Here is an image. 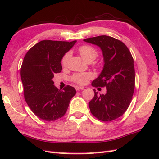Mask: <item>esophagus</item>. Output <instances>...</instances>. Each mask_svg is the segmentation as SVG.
<instances>
[{
	"instance_id": "1",
	"label": "esophagus",
	"mask_w": 159,
	"mask_h": 159,
	"mask_svg": "<svg viewBox=\"0 0 159 159\" xmlns=\"http://www.w3.org/2000/svg\"><path fill=\"white\" fill-rule=\"evenodd\" d=\"M75 89H76V90H78V91H79V90H82V89H85V88H83V87H81V86H79V85H76V86H75Z\"/></svg>"
}]
</instances>
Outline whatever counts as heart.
Masks as SVG:
<instances>
[{"mask_svg":"<svg viewBox=\"0 0 159 159\" xmlns=\"http://www.w3.org/2000/svg\"><path fill=\"white\" fill-rule=\"evenodd\" d=\"M79 52L80 56L87 62H92L98 56V53L94 48L90 46H82L79 48ZM70 57V53H66L62 60V66H67ZM92 78V74L89 72L86 73H77L74 74L71 77V80L79 85H85L88 80Z\"/></svg>","mask_w":159,"mask_h":159,"instance_id":"b5f03b06","label":"heart"}]
</instances>
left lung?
<instances>
[{"label":"left lung","instance_id":"left-lung-1","mask_svg":"<svg viewBox=\"0 0 159 159\" xmlns=\"http://www.w3.org/2000/svg\"><path fill=\"white\" fill-rule=\"evenodd\" d=\"M99 47L103 57V70L92 82L93 87H106L105 94L94 96L89 102L91 113L103 122L117 119L127 110L135 88L134 59L129 48L114 37L101 35L83 39Z\"/></svg>","mask_w":159,"mask_h":159}]
</instances>
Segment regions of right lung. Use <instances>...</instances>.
Instances as JSON below:
<instances>
[{
  "label": "right lung",
  "instance_id": "1",
  "mask_svg": "<svg viewBox=\"0 0 159 159\" xmlns=\"http://www.w3.org/2000/svg\"><path fill=\"white\" fill-rule=\"evenodd\" d=\"M76 42L43 40L24 57L21 78L25 100L33 113L43 120L50 122L62 117L76 93L70 85L63 90L57 89L53 80L54 74L62 70V57Z\"/></svg>",
  "mask_w": 159,
  "mask_h": 159
}]
</instances>
